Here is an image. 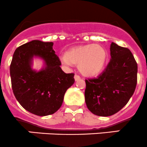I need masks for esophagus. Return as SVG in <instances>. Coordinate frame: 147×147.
I'll list each match as a JSON object with an SVG mask.
<instances>
[{"mask_svg":"<svg viewBox=\"0 0 147 147\" xmlns=\"http://www.w3.org/2000/svg\"><path fill=\"white\" fill-rule=\"evenodd\" d=\"M74 79H75L76 81H79V80L81 79V77H80L78 75H77V74H76V75L74 76Z\"/></svg>","mask_w":147,"mask_h":147,"instance_id":"obj_1","label":"esophagus"}]
</instances>
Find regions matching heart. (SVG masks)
<instances>
[{
    "instance_id": "b5f03b06",
    "label": "heart",
    "mask_w": 147,
    "mask_h": 147,
    "mask_svg": "<svg viewBox=\"0 0 147 147\" xmlns=\"http://www.w3.org/2000/svg\"><path fill=\"white\" fill-rule=\"evenodd\" d=\"M64 65H78L81 74L86 76H96L103 71L108 61V52L98 44H86L69 49L61 57Z\"/></svg>"
}]
</instances>
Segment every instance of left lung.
I'll return each mask as SVG.
<instances>
[{"label":"left lung","mask_w":147,"mask_h":147,"mask_svg":"<svg viewBox=\"0 0 147 147\" xmlns=\"http://www.w3.org/2000/svg\"><path fill=\"white\" fill-rule=\"evenodd\" d=\"M111 60L97 78L86 79L85 101L91 113L109 117L118 112L134 94L137 63L127 48L111 43Z\"/></svg>","instance_id":"1"}]
</instances>
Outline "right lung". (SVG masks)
<instances>
[{
    "label": "right lung",
    "instance_id": "obj_1",
    "mask_svg": "<svg viewBox=\"0 0 147 147\" xmlns=\"http://www.w3.org/2000/svg\"><path fill=\"white\" fill-rule=\"evenodd\" d=\"M53 42L33 40L16 49L10 66L13 92L29 112L40 117L54 114L60 109L66 90L74 84V74L62 71ZM40 57L45 66L37 72L32 59Z\"/></svg>",
    "mask_w": 147,
    "mask_h": 147
}]
</instances>
